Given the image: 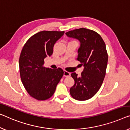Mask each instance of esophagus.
Masks as SVG:
<instances>
[{
    "label": "esophagus",
    "instance_id": "1",
    "mask_svg": "<svg viewBox=\"0 0 130 130\" xmlns=\"http://www.w3.org/2000/svg\"><path fill=\"white\" fill-rule=\"evenodd\" d=\"M70 73L66 71H63V76H70Z\"/></svg>",
    "mask_w": 130,
    "mask_h": 130
}]
</instances>
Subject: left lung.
<instances>
[{
	"label": "left lung",
	"instance_id": "1",
	"mask_svg": "<svg viewBox=\"0 0 130 130\" xmlns=\"http://www.w3.org/2000/svg\"><path fill=\"white\" fill-rule=\"evenodd\" d=\"M65 34L80 42L77 59L84 67L80 76L71 73L75 84L69 92L77 100H88L98 92L105 77L108 61L106 44L99 34L89 29L80 28Z\"/></svg>",
	"mask_w": 130,
	"mask_h": 130
}]
</instances>
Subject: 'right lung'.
I'll list each match as a JSON object with an SVG mask.
<instances>
[{"label":"right lung","mask_w":130,"mask_h":130,"mask_svg":"<svg viewBox=\"0 0 130 130\" xmlns=\"http://www.w3.org/2000/svg\"><path fill=\"white\" fill-rule=\"evenodd\" d=\"M64 31H42L34 34L23 46L19 58L21 80L28 94L38 100L51 98L63 76L61 68L44 67V59L53 53L55 42Z\"/></svg>","instance_id":"1"}]
</instances>
